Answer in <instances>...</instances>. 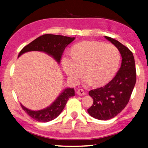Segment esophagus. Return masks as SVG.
<instances>
[{"mask_svg": "<svg viewBox=\"0 0 148 148\" xmlns=\"http://www.w3.org/2000/svg\"><path fill=\"white\" fill-rule=\"evenodd\" d=\"M77 94L79 96H83V95H85V92L83 89H78L77 90Z\"/></svg>", "mask_w": 148, "mask_h": 148, "instance_id": "34e87169", "label": "esophagus"}]
</instances>
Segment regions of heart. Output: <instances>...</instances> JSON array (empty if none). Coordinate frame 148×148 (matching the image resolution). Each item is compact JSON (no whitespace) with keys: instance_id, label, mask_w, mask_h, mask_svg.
<instances>
[{"instance_id":"1","label":"heart","mask_w":148,"mask_h":148,"mask_svg":"<svg viewBox=\"0 0 148 148\" xmlns=\"http://www.w3.org/2000/svg\"><path fill=\"white\" fill-rule=\"evenodd\" d=\"M120 52L113 45L86 41L72 48V55L62 59L63 70L72 83H77L83 75L87 85H102L111 79L119 67Z\"/></svg>"}]
</instances>
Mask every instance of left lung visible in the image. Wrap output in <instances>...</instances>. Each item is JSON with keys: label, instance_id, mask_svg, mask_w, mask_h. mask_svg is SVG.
Instances as JSON below:
<instances>
[{"label": "left lung", "instance_id": "1", "mask_svg": "<svg viewBox=\"0 0 148 148\" xmlns=\"http://www.w3.org/2000/svg\"><path fill=\"white\" fill-rule=\"evenodd\" d=\"M105 37L116 47L122 56V65L116 76L103 87L91 90L88 95L93 104L87 111L91 116L102 120L111 119L127 106L136 80L135 60L131 51L119 41Z\"/></svg>", "mask_w": 148, "mask_h": 148}]
</instances>
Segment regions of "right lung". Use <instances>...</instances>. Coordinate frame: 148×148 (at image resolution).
Here are the masks:
<instances>
[{"label":"right lung","mask_w":148,"mask_h":148,"mask_svg":"<svg viewBox=\"0 0 148 148\" xmlns=\"http://www.w3.org/2000/svg\"><path fill=\"white\" fill-rule=\"evenodd\" d=\"M74 37L60 35L45 34L37 37L24 47L18 53L19 57L23 53L29 51H41L52 56L58 63L60 62L61 55L65 48L74 40ZM74 96V88H67L61 92L53 103L47 108L34 111L26 109L21 103V107L32 119L38 122H47L57 118L65 108L69 99Z\"/></svg>","instance_id":"1"}]
</instances>
